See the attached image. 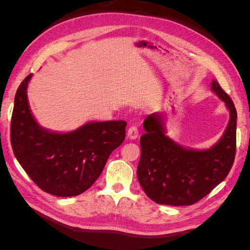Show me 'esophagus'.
Masks as SVG:
<instances>
[{"instance_id": "34e87169", "label": "esophagus", "mask_w": 250, "mask_h": 250, "mask_svg": "<svg viewBox=\"0 0 250 250\" xmlns=\"http://www.w3.org/2000/svg\"><path fill=\"white\" fill-rule=\"evenodd\" d=\"M127 137L129 138L130 140H135L139 137V130H138V127L137 126H130L129 129L127 130Z\"/></svg>"}]
</instances>
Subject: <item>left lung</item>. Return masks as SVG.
Returning <instances> with one entry per match:
<instances>
[{
	"instance_id": "8db88e82",
	"label": "left lung",
	"mask_w": 250,
	"mask_h": 250,
	"mask_svg": "<svg viewBox=\"0 0 250 250\" xmlns=\"http://www.w3.org/2000/svg\"><path fill=\"white\" fill-rule=\"evenodd\" d=\"M211 90L229 110V122L213 147L206 150L185 148L166 135L160 113L144 121L146 133L140 140L138 179L144 192L156 203L192 206L207 196L228 176L236 154L237 110L230 97L217 80Z\"/></svg>"
}]
</instances>
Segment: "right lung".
Segmentation results:
<instances>
[{"instance_id": "add662e5", "label": "right lung", "mask_w": 250, "mask_h": 250, "mask_svg": "<svg viewBox=\"0 0 250 250\" xmlns=\"http://www.w3.org/2000/svg\"><path fill=\"white\" fill-rule=\"evenodd\" d=\"M32 74L20 84L11 118L13 153L42 191L59 197L77 196L100 176L110 153L125 140V121L88 122L76 130L56 132L36 122L27 87Z\"/></svg>"}]
</instances>
